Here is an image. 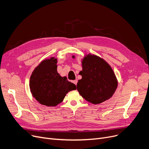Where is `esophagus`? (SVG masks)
I'll use <instances>...</instances> for the list:
<instances>
[{
    "label": "esophagus",
    "mask_w": 149,
    "mask_h": 149,
    "mask_svg": "<svg viewBox=\"0 0 149 149\" xmlns=\"http://www.w3.org/2000/svg\"><path fill=\"white\" fill-rule=\"evenodd\" d=\"M77 82H78V81H77V80H74V81H72V83H74V84H75V85H77Z\"/></svg>",
    "instance_id": "34e87169"
}]
</instances>
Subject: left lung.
Masks as SVG:
<instances>
[{
    "instance_id": "8db88e82",
    "label": "left lung",
    "mask_w": 149,
    "mask_h": 149,
    "mask_svg": "<svg viewBox=\"0 0 149 149\" xmlns=\"http://www.w3.org/2000/svg\"><path fill=\"white\" fill-rule=\"evenodd\" d=\"M74 58V56H72ZM82 79L77 84L80 95L89 102L98 104L112 97L118 81L113 69L103 58L91 54L81 61Z\"/></svg>"
}]
</instances>
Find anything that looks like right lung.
<instances>
[{"label":"right lung","instance_id":"1","mask_svg":"<svg viewBox=\"0 0 149 149\" xmlns=\"http://www.w3.org/2000/svg\"><path fill=\"white\" fill-rule=\"evenodd\" d=\"M57 59L51 57L43 60L30 77L29 88L34 98L43 105L56 106L68 92L75 90L76 86L57 72Z\"/></svg>","mask_w":149,"mask_h":149}]
</instances>
